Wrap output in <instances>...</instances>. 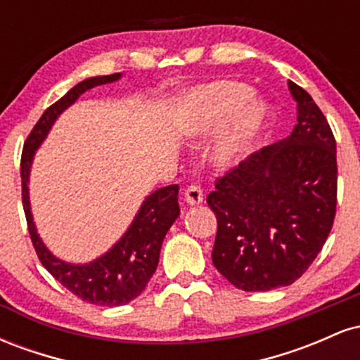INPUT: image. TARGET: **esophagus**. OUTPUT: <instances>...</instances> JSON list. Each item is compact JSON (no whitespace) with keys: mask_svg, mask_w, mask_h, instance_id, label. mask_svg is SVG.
Here are the masks:
<instances>
[{"mask_svg":"<svg viewBox=\"0 0 360 360\" xmlns=\"http://www.w3.org/2000/svg\"><path fill=\"white\" fill-rule=\"evenodd\" d=\"M184 200H186V203L188 205H200L201 201H203V189L200 188V186H196V184H191V186H188V188H186V191H184Z\"/></svg>","mask_w":360,"mask_h":360,"instance_id":"1","label":"esophagus"}]
</instances>
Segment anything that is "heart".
I'll return each mask as SVG.
<instances>
[{"label":"heart","instance_id":"1","mask_svg":"<svg viewBox=\"0 0 360 360\" xmlns=\"http://www.w3.org/2000/svg\"><path fill=\"white\" fill-rule=\"evenodd\" d=\"M184 127L193 135H212L233 122L217 148L218 164L240 160L271 123L267 103L254 100V89L238 81H217L194 88L181 101Z\"/></svg>","mask_w":360,"mask_h":360}]
</instances>
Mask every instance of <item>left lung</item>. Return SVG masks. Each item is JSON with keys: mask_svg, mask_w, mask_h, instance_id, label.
Returning <instances> with one entry per match:
<instances>
[{"mask_svg": "<svg viewBox=\"0 0 360 360\" xmlns=\"http://www.w3.org/2000/svg\"><path fill=\"white\" fill-rule=\"evenodd\" d=\"M288 86L298 103L291 135L226 171L206 198L218 223L212 260L243 291L300 279L335 218V137L307 91L292 81Z\"/></svg>", "mask_w": 360, "mask_h": 360, "instance_id": "left-lung-1", "label": "left lung"}]
</instances>
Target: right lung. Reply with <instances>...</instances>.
Listing matches in <instances>:
<instances>
[{
    "mask_svg": "<svg viewBox=\"0 0 360 360\" xmlns=\"http://www.w3.org/2000/svg\"><path fill=\"white\" fill-rule=\"evenodd\" d=\"M120 77H122L120 72L89 77L68 91L59 101L49 106L25 140L22 164H20L25 217H27L28 233H30L40 262L72 295L98 307H122L137 298L146 289L159 264L164 237L176 218L179 217V203H177L179 186L171 184L148 194L123 237L101 257L94 259L89 264H69L51 254V250L44 245L42 238L37 233L34 217L30 212L28 177H30L35 150L47 137L49 130L62 111L71 106L88 89L118 81Z\"/></svg>",
    "mask_w": 360,
    "mask_h": 360,
    "instance_id": "1",
    "label": "right lung"
}]
</instances>
